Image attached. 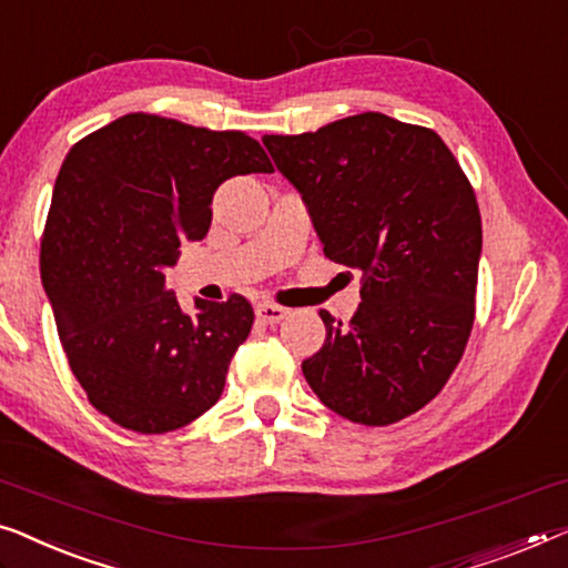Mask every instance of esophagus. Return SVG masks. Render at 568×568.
<instances>
[{"mask_svg":"<svg viewBox=\"0 0 568 568\" xmlns=\"http://www.w3.org/2000/svg\"><path fill=\"white\" fill-rule=\"evenodd\" d=\"M286 315H290V310L282 307V304L264 302V304H258V307H256V317L261 320V323H266V325L282 323V320H284Z\"/></svg>","mask_w":568,"mask_h":568,"instance_id":"obj_1","label":"esophagus"}]
</instances>
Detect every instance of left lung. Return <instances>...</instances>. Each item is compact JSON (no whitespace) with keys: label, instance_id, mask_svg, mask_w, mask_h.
<instances>
[{"label":"left lung","instance_id":"8db88e82","mask_svg":"<svg viewBox=\"0 0 568 568\" xmlns=\"http://www.w3.org/2000/svg\"><path fill=\"white\" fill-rule=\"evenodd\" d=\"M264 145L307 204L325 256L364 274L348 323L320 310L325 343L302 361L304 379L351 423L417 413L474 327L481 215L462 166L430 128L382 112L264 135Z\"/></svg>","mask_w":568,"mask_h":568}]
</instances>
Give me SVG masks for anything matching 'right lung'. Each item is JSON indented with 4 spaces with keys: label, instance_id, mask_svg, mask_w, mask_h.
I'll list each match as a JSON object with an SVG mask.
<instances>
[{
    "label": "right lung",
    "instance_id": "right-lung-1",
    "mask_svg": "<svg viewBox=\"0 0 568 568\" xmlns=\"http://www.w3.org/2000/svg\"><path fill=\"white\" fill-rule=\"evenodd\" d=\"M241 130L133 112L81 138L53 186L40 278L69 366L102 415L128 430H179L220 399L253 307L241 294L196 300L166 290L179 245L202 241L212 194L233 176L271 174Z\"/></svg>",
    "mask_w": 568,
    "mask_h": 568
}]
</instances>
